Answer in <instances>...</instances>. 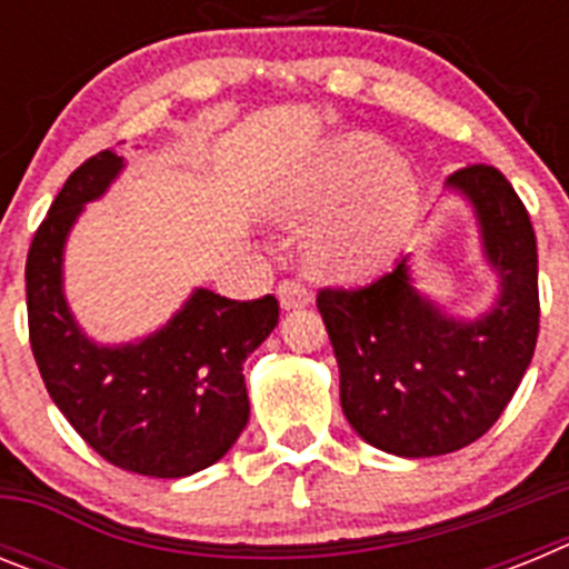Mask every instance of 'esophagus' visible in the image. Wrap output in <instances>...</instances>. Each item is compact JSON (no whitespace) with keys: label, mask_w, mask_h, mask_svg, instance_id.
<instances>
[{"label":"esophagus","mask_w":569,"mask_h":569,"mask_svg":"<svg viewBox=\"0 0 569 569\" xmlns=\"http://www.w3.org/2000/svg\"><path fill=\"white\" fill-rule=\"evenodd\" d=\"M279 301L284 310L305 308V305H310V301H313V293H310V288L301 279H281L279 281Z\"/></svg>","instance_id":"esophagus-1"}]
</instances>
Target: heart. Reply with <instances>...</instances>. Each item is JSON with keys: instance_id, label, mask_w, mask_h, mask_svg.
I'll use <instances>...</instances> for the list:
<instances>
[{"instance_id": "heart-1", "label": "heart", "mask_w": 569, "mask_h": 569, "mask_svg": "<svg viewBox=\"0 0 569 569\" xmlns=\"http://www.w3.org/2000/svg\"><path fill=\"white\" fill-rule=\"evenodd\" d=\"M419 184L410 168L370 133H347L316 159L301 182L296 210L330 216L313 241L319 268L361 276L381 268L416 210Z\"/></svg>"}]
</instances>
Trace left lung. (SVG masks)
Listing matches in <instances>:
<instances>
[{"label":"left lung","instance_id":"obj_1","mask_svg":"<svg viewBox=\"0 0 569 569\" xmlns=\"http://www.w3.org/2000/svg\"><path fill=\"white\" fill-rule=\"evenodd\" d=\"M447 184L470 199L501 279L490 313L445 316L416 293L407 259L370 284L316 296L347 421L367 445L405 459L481 439L519 390L539 339V253L525 202L492 164H467Z\"/></svg>","mask_w":569,"mask_h":569}]
</instances>
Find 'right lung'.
I'll return each mask as SVG.
<instances>
[{
	"label": "right lung",
	"instance_id": "1",
	"mask_svg": "<svg viewBox=\"0 0 569 569\" xmlns=\"http://www.w3.org/2000/svg\"><path fill=\"white\" fill-rule=\"evenodd\" d=\"M122 156L102 150L68 176L24 261L30 350L50 399L104 461L156 479L216 465L248 425L241 365L279 321L276 296L236 301L196 290L159 333L99 347L62 296V248L82 204L104 193Z\"/></svg>",
	"mask_w": 569,
	"mask_h": 569
}]
</instances>
